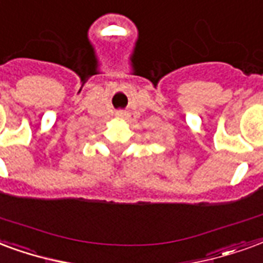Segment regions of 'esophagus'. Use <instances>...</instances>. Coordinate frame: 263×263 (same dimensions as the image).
<instances>
[{"instance_id":"34e87169","label":"esophagus","mask_w":263,"mask_h":263,"mask_svg":"<svg viewBox=\"0 0 263 263\" xmlns=\"http://www.w3.org/2000/svg\"><path fill=\"white\" fill-rule=\"evenodd\" d=\"M116 118H118V119H127V118H129V113L126 112V110H118V112H116Z\"/></svg>"}]
</instances>
